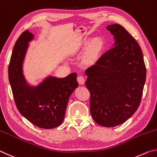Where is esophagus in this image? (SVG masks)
I'll return each mask as SVG.
<instances>
[{
  "label": "esophagus",
  "instance_id": "obj_1",
  "mask_svg": "<svg viewBox=\"0 0 157 157\" xmlns=\"http://www.w3.org/2000/svg\"><path fill=\"white\" fill-rule=\"evenodd\" d=\"M77 81L80 85H83L85 83V78L83 76H78L77 77Z\"/></svg>",
  "mask_w": 157,
  "mask_h": 157
}]
</instances>
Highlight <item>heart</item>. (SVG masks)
<instances>
[{
  "instance_id": "b5f03b06",
  "label": "heart",
  "mask_w": 157,
  "mask_h": 157,
  "mask_svg": "<svg viewBox=\"0 0 157 157\" xmlns=\"http://www.w3.org/2000/svg\"><path fill=\"white\" fill-rule=\"evenodd\" d=\"M90 42V40L85 38L77 46L76 49L83 48ZM105 48V43L101 38H96L89 44L83 55V60L87 64H92L96 61L102 54Z\"/></svg>"
}]
</instances>
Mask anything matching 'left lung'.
Returning a JSON list of instances; mask_svg holds the SVG:
<instances>
[{
  "instance_id": "1",
  "label": "left lung",
  "mask_w": 157,
  "mask_h": 157,
  "mask_svg": "<svg viewBox=\"0 0 157 157\" xmlns=\"http://www.w3.org/2000/svg\"><path fill=\"white\" fill-rule=\"evenodd\" d=\"M107 29L114 36L113 48L86 70V86L93 119L109 128L125 122L138 109L146 68L139 43L124 27L113 24Z\"/></svg>"
}]
</instances>
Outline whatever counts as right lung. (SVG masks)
<instances>
[{"label":"right lung","instance_id":"right-lung-1","mask_svg":"<svg viewBox=\"0 0 157 157\" xmlns=\"http://www.w3.org/2000/svg\"><path fill=\"white\" fill-rule=\"evenodd\" d=\"M34 34L28 29L16 40L8 67V76L16 108L29 121L38 128L52 129L59 126L65 118L69 98L78 86L76 73L65 78L48 76L37 86L27 83L23 64L29 42Z\"/></svg>","mask_w":157,"mask_h":157}]
</instances>
